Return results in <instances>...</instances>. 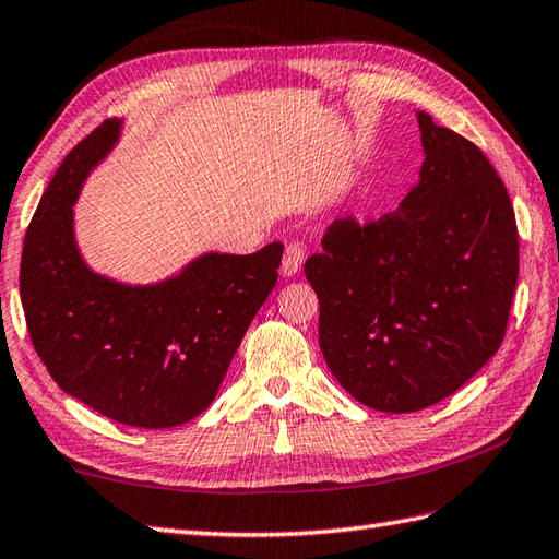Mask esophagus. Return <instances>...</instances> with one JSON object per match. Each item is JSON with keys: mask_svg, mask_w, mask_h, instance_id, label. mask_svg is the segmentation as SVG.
<instances>
[{"mask_svg": "<svg viewBox=\"0 0 559 559\" xmlns=\"http://www.w3.org/2000/svg\"><path fill=\"white\" fill-rule=\"evenodd\" d=\"M302 261H305V251L300 245H288L286 251H283V261H281V273L286 278L295 276L302 269Z\"/></svg>", "mask_w": 559, "mask_h": 559, "instance_id": "1", "label": "esophagus"}]
</instances>
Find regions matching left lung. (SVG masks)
<instances>
[{"instance_id": "left-lung-1", "label": "left lung", "mask_w": 559, "mask_h": 559, "mask_svg": "<svg viewBox=\"0 0 559 559\" xmlns=\"http://www.w3.org/2000/svg\"><path fill=\"white\" fill-rule=\"evenodd\" d=\"M417 120L424 164L397 211L336 221L305 264L332 376L390 414L445 400L499 352L519 278L504 181L473 142Z\"/></svg>"}]
</instances>
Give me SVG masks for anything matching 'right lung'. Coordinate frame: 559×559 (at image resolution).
<instances>
[{
    "mask_svg": "<svg viewBox=\"0 0 559 559\" xmlns=\"http://www.w3.org/2000/svg\"><path fill=\"white\" fill-rule=\"evenodd\" d=\"M120 133L123 120H106L55 171L26 233L21 305L62 392L126 426L169 429L215 400L276 286L283 245L247 257L203 251L152 283L94 271L76 245L74 203Z\"/></svg>",
    "mask_w": 559,
    "mask_h": 559,
    "instance_id": "right-lung-1",
    "label": "right lung"
}]
</instances>
